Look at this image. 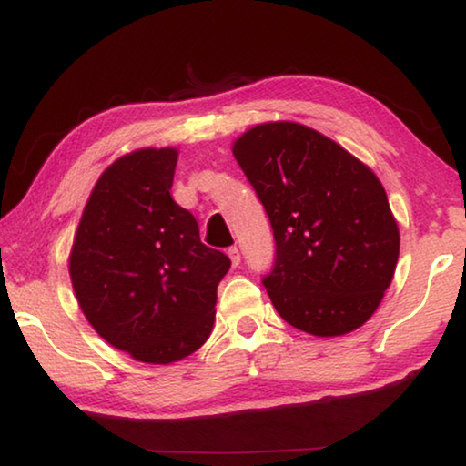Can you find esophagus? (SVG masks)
I'll list each match as a JSON object with an SVG mask.
<instances>
[{
	"label": "esophagus",
	"instance_id": "esophagus-1",
	"mask_svg": "<svg viewBox=\"0 0 466 466\" xmlns=\"http://www.w3.org/2000/svg\"><path fill=\"white\" fill-rule=\"evenodd\" d=\"M228 258H231V264H233V267H239V262H241V254H239V249H238V248H228Z\"/></svg>",
	"mask_w": 466,
	"mask_h": 466
}]
</instances>
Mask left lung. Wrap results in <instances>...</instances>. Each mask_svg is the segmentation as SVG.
<instances>
[{
  "mask_svg": "<svg viewBox=\"0 0 466 466\" xmlns=\"http://www.w3.org/2000/svg\"><path fill=\"white\" fill-rule=\"evenodd\" d=\"M233 156L273 227L277 258L262 283L281 319L317 338L362 327L400 254V228L377 175L291 120L248 128Z\"/></svg>",
  "mask_w": 466,
  "mask_h": 466,
  "instance_id": "1",
  "label": "left lung"
}]
</instances>
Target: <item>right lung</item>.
<instances>
[{"mask_svg": "<svg viewBox=\"0 0 466 466\" xmlns=\"http://www.w3.org/2000/svg\"><path fill=\"white\" fill-rule=\"evenodd\" d=\"M177 147H141L114 160L85 204L68 273L89 325L146 364L196 352L214 327L217 288L231 260L199 241L173 187Z\"/></svg>", "mask_w": 466, "mask_h": 466, "instance_id": "obj_1", "label": "right lung"}]
</instances>
